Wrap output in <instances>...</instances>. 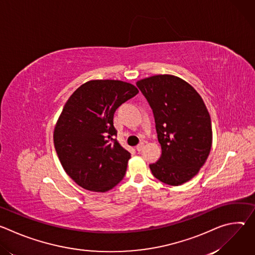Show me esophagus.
Instances as JSON below:
<instances>
[{"label": "esophagus", "instance_id": "obj_1", "mask_svg": "<svg viewBox=\"0 0 255 255\" xmlns=\"http://www.w3.org/2000/svg\"><path fill=\"white\" fill-rule=\"evenodd\" d=\"M143 147H144V143H139L137 146H136V150L137 151H141L143 149Z\"/></svg>", "mask_w": 255, "mask_h": 255}]
</instances>
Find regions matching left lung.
<instances>
[{
  "instance_id": "1",
  "label": "left lung",
  "mask_w": 255,
  "mask_h": 255,
  "mask_svg": "<svg viewBox=\"0 0 255 255\" xmlns=\"http://www.w3.org/2000/svg\"><path fill=\"white\" fill-rule=\"evenodd\" d=\"M155 119L161 156L149 165L152 174L169 186L192 179L205 164L212 147L209 112L202 97L186 81L156 75L136 83Z\"/></svg>"
}]
</instances>
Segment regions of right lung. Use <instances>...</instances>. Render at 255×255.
Masks as SVG:
<instances>
[{
  "label": "right lung",
  "mask_w": 255,
  "mask_h": 255,
  "mask_svg": "<svg viewBox=\"0 0 255 255\" xmlns=\"http://www.w3.org/2000/svg\"><path fill=\"white\" fill-rule=\"evenodd\" d=\"M138 92L127 82L93 80L66 101L53 142L63 169L80 187L105 193L123 179L131 155L113 138V118L116 109Z\"/></svg>",
  "instance_id": "right-lung-1"
}]
</instances>
